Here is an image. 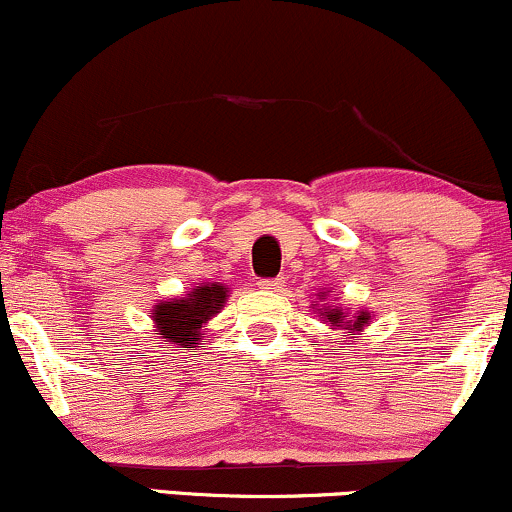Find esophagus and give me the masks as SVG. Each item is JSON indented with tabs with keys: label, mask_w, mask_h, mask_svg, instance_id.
<instances>
[{
	"label": "esophagus",
	"mask_w": 512,
	"mask_h": 512,
	"mask_svg": "<svg viewBox=\"0 0 512 512\" xmlns=\"http://www.w3.org/2000/svg\"><path fill=\"white\" fill-rule=\"evenodd\" d=\"M284 286H286L284 276H276V279H262L260 281V289H264V291H284Z\"/></svg>",
	"instance_id": "1"
}]
</instances>
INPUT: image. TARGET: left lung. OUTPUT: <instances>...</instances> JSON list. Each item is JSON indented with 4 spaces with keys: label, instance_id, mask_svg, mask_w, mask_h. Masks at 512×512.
<instances>
[{
    "label": "left lung",
    "instance_id": "1",
    "mask_svg": "<svg viewBox=\"0 0 512 512\" xmlns=\"http://www.w3.org/2000/svg\"><path fill=\"white\" fill-rule=\"evenodd\" d=\"M325 317H327V322H330V327H342V330H346V327H354V330H361V327L368 325V320H370L368 313H361V315H356V320H347L344 323L343 320L349 317V315L342 313V310H337V308L327 310ZM349 321L352 322L351 326L348 325Z\"/></svg>",
    "mask_w": 512,
    "mask_h": 512
}]
</instances>
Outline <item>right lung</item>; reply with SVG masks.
<instances>
[{
  "label": "right lung",
  "instance_id": "obj_1",
  "mask_svg": "<svg viewBox=\"0 0 512 512\" xmlns=\"http://www.w3.org/2000/svg\"><path fill=\"white\" fill-rule=\"evenodd\" d=\"M226 301V289L219 284H202L185 298L156 305L154 322L163 342L173 349H195L199 327L211 320Z\"/></svg>",
  "mask_w": 512,
  "mask_h": 512
}]
</instances>
